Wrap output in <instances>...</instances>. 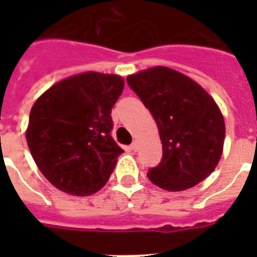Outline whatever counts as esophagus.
<instances>
[{
	"label": "esophagus",
	"mask_w": 257,
	"mask_h": 257,
	"mask_svg": "<svg viewBox=\"0 0 257 257\" xmlns=\"http://www.w3.org/2000/svg\"><path fill=\"white\" fill-rule=\"evenodd\" d=\"M131 149H132L133 152H136L137 149H139V143H137V141H133L132 145H131Z\"/></svg>",
	"instance_id": "esophagus-1"
}]
</instances>
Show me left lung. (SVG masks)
<instances>
[{"label":"left lung","mask_w":257,"mask_h":257,"mask_svg":"<svg viewBox=\"0 0 257 257\" xmlns=\"http://www.w3.org/2000/svg\"><path fill=\"white\" fill-rule=\"evenodd\" d=\"M156 121L163 159L148 171L157 187L179 192L211 175L225 139L223 114L215 100L187 76L156 66L126 78Z\"/></svg>","instance_id":"left-lung-1"}]
</instances>
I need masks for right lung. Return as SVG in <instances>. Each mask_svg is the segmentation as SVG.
<instances>
[{
	"label": "right lung",
	"mask_w": 257,
	"mask_h": 257,
	"mask_svg": "<svg viewBox=\"0 0 257 257\" xmlns=\"http://www.w3.org/2000/svg\"><path fill=\"white\" fill-rule=\"evenodd\" d=\"M120 76L88 72L57 82L34 105L26 141L38 169L60 191L88 196L104 187L124 151L113 140Z\"/></svg>",
	"instance_id": "1"
}]
</instances>
